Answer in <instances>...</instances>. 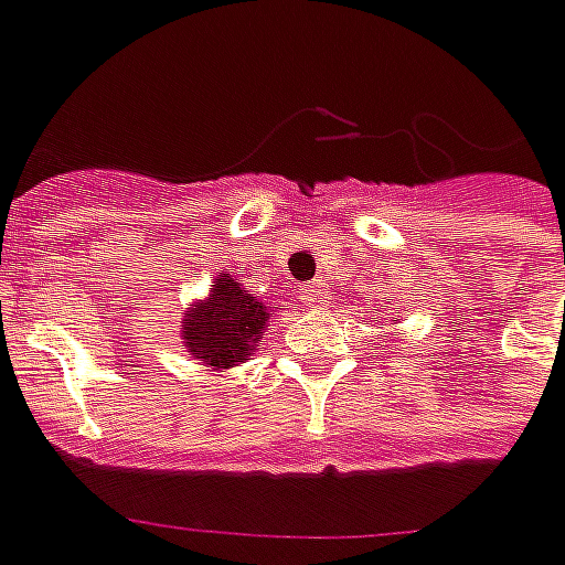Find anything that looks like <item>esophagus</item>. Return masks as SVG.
Returning <instances> with one entry per match:
<instances>
[{"mask_svg": "<svg viewBox=\"0 0 565 565\" xmlns=\"http://www.w3.org/2000/svg\"><path fill=\"white\" fill-rule=\"evenodd\" d=\"M301 298H305L308 305H320V301L327 298V282H323V279H315V282H308V286L301 289Z\"/></svg>", "mask_w": 565, "mask_h": 565, "instance_id": "34e87169", "label": "esophagus"}]
</instances>
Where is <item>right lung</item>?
Returning <instances> with one entry per match:
<instances>
[{
  "instance_id": "obj_1",
  "label": "right lung",
  "mask_w": 565,
  "mask_h": 565,
  "mask_svg": "<svg viewBox=\"0 0 565 565\" xmlns=\"http://www.w3.org/2000/svg\"><path fill=\"white\" fill-rule=\"evenodd\" d=\"M267 320L270 315L264 301H257L228 273H223L216 276L213 295L191 308L182 333L194 359L210 367H232L238 361H248Z\"/></svg>"
}]
</instances>
